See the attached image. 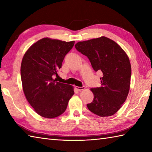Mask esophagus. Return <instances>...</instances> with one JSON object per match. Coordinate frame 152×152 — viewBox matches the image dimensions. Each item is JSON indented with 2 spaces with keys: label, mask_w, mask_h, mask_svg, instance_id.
<instances>
[{
  "label": "esophagus",
  "mask_w": 152,
  "mask_h": 152,
  "mask_svg": "<svg viewBox=\"0 0 152 152\" xmlns=\"http://www.w3.org/2000/svg\"><path fill=\"white\" fill-rule=\"evenodd\" d=\"M76 89L78 90V91H82V90L85 89V87H78L76 86Z\"/></svg>",
  "instance_id": "obj_1"
}]
</instances>
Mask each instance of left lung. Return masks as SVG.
<instances>
[{
	"label": "left lung",
	"mask_w": 152,
	"mask_h": 152,
	"mask_svg": "<svg viewBox=\"0 0 152 152\" xmlns=\"http://www.w3.org/2000/svg\"><path fill=\"white\" fill-rule=\"evenodd\" d=\"M75 48L88 57L94 70H101L103 75L101 86L91 89L94 99L87 104L88 109L101 117L115 114L130 89L131 66L127 53L115 42L105 37L78 42Z\"/></svg>",
	"instance_id": "obj_1"
}]
</instances>
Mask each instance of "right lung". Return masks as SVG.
Wrapping results in <instances>:
<instances>
[{
	"instance_id": "right-lung-1",
	"label": "right lung",
	"mask_w": 152,
	"mask_h": 152,
	"mask_svg": "<svg viewBox=\"0 0 152 152\" xmlns=\"http://www.w3.org/2000/svg\"><path fill=\"white\" fill-rule=\"evenodd\" d=\"M74 41L50 38L38 40L24 54L21 64L22 87L27 101L38 115L55 118L66 110L74 87L53 78Z\"/></svg>"
}]
</instances>
